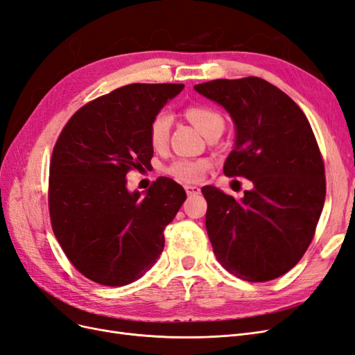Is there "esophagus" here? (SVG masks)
<instances>
[{"label": "esophagus", "mask_w": 355, "mask_h": 355, "mask_svg": "<svg viewBox=\"0 0 355 355\" xmlns=\"http://www.w3.org/2000/svg\"><path fill=\"white\" fill-rule=\"evenodd\" d=\"M185 191H187L188 196H197V194H200V188L194 187V185H187Z\"/></svg>", "instance_id": "34e87169"}]
</instances>
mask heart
<instances>
[{
    "instance_id": "b5f03b06",
    "label": "heart",
    "mask_w": 355,
    "mask_h": 355,
    "mask_svg": "<svg viewBox=\"0 0 355 355\" xmlns=\"http://www.w3.org/2000/svg\"><path fill=\"white\" fill-rule=\"evenodd\" d=\"M188 120L198 130L210 136L214 132L223 130V116L209 105H189L185 110ZM170 133V116L166 112H157L148 125V141L154 149L164 148ZM210 167V163L204 158H178L164 167L166 175L184 184H197Z\"/></svg>"
}]
</instances>
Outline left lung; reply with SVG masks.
Wrapping results in <instances>:
<instances>
[{"mask_svg":"<svg viewBox=\"0 0 355 355\" xmlns=\"http://www.w3.org/2000/svg\"><path fill=\"white\" fill-rule=\"evenodd\" d=\"M194 89L234 120L237 137L223 173L253 184L241 200L201 189L213 253L241 280H274L304 256L324 206V161L313 128L284 92L262 78L213 80Z\"/></svg>","mask_w":355,"mask_h":355,"instance_id":"1","label":"left lung"}]
</instances>
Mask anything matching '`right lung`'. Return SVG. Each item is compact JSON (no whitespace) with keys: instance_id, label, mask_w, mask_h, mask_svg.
<instances>
[{"instance_id":"1","label":"right lung","mask_w":355,"mask_h":355,"mask_svg":"<svg viewBox=\"0 0 355 355\" xmlns=\"http://www.w3.org/2000/svg\"><path fill=\"white\" fill-rule=\"evenodd\" d=\"M184 84H128L85 103L53 148L49 211L69 262L89 280L125 286L164 249V228L187 200L185 189L158 178L146 196L125 188L130 170L151 166V118Z\"/></svg>"}]
</instances>
